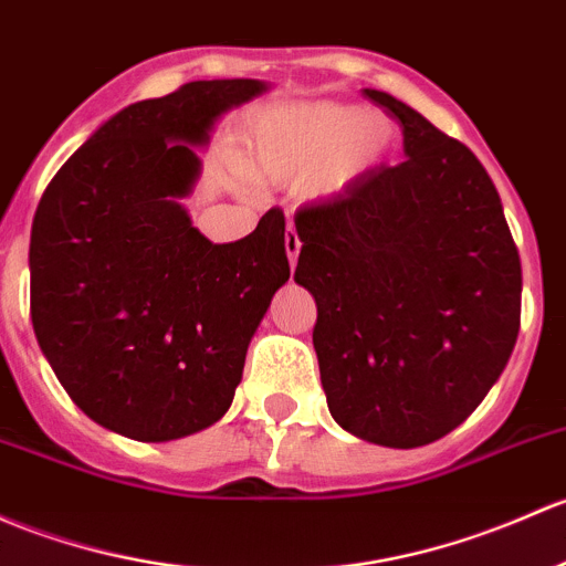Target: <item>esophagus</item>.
Wrapping results in <instances>:
<instances>
[{
	"mask_svg": "<svg viewBox=\"0 0 566 566\" xmlns=\"http://www.w3.org/2000/svg\"><path fill=\"white\" fill-rule=\"evenodd\" d=\"M284 249H287L290 265L295 268V263H298V254H301V238H298V233H295L293 228H287V238H284Z\"/></svg>",
	"mask_w": 566,
	"mask_h": 566,
	"instance_id": "34e87169",
	"label": "esophagus"
}]
</instances>
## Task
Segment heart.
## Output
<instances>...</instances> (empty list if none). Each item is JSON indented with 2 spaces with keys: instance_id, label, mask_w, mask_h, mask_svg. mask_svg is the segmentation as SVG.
I'll return each instance as SVG.
<instances>
[{
  "instance_id": "b5f03b06",
  "label": "heart",
  "mask_w": 566,
  "mask_h": 566,
  "mask_svg": "<svg viewBox=\"0 0 566 566\" xmlns=\"http://www.w3.org/2000/svg\"><path fill=\"white\" fill-rule=\"evenodd\" d=\"M396 129L379 113L355 105L306 103L273 111L252 148L254 174L271 184L306 178V195L336 200L390 157Z\"/></svg>"
}]
</instances>
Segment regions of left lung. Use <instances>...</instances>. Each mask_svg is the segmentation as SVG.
I'll list each match as a JSON object with an SVG mask.
<instances>
[{
	"label": "left lung",
	"instance_id": "left-lung-1",
	"mask_svg": "<svg viewBox=\"0 0 566 566\" xmlns=\"http://www.w3.org/2000/svg\"><path fill=\"white\" fill-rule=\"evenodd\" d=\"M403 163L295 213L328 409L353 437L423 448L493 388L521 328V258L480 159L401 99Z\"/></svg>",
	"mask_w": 566,
	"mask_h": 566
}]
</instances>
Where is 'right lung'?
<instances>
[{"mask_svg":"<svg viewBox=\"0 0 566 566\" xmlns=\"http://www.w3.org/2000/svg\"><path fill=\"white\" fill-rule=\"evenodd\" d=\"M271 83L192 81L99 124L32 222V325L62 388L103 428L170 442L222 420L271 298L290 279L284 213L213 243L181 206L195 148Z\"/></svg>","mask_w":566,"mask_h":566,"instance_id":"add662e5","label":"right lung"}]
</instances>
